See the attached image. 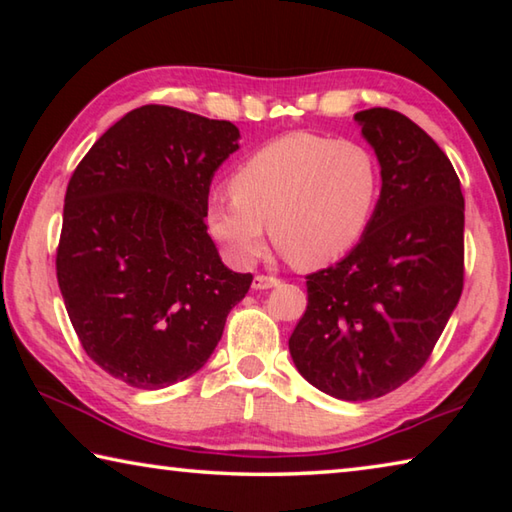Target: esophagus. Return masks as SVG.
Masks as SVG:
<instances>
[{
	"instance_id": "1",
	"label": "esophagus",
	"mask_w": 512,
	"mask_h": 512,
	"mask_svg": "<svg viewBox=\"0 0 512 512\" xmlns=\"http://www.w3.org/2000/svg\"><path fill=\"white\" fill-rule=\"evenodd\" d=\"M277 284H280V277H275V275H255V280H253V289H257V291H264V289H273V287H277Z\"/></svg>"
}]
</instances>
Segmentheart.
I'll use <instances>...</instances> for the list:
<instances>
[{
  "mask_svg": "<svg viewBox=\"0 0 512 512\" xmlns=\"http://www.w3.org/2000/svg\"><path fill=\"white\" fill-rule=\"evenodd\" d=\"M232 194L207 203V232L225 257L250 266L264 253L266 225L277 250L300 268L343 257L366 235L381 194L368 146L314 133L282 135L250 155Z\"/></svg>",
  "mask_w": 512,
  "mask_h": 512,
  "instance_id": "1",
  "label": "heart"
}]
</instances>
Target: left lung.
<instances>
[{
    "mask_svg": "<svg viewBox=\"0 0 512 512\" xmlns=\"http://www.w3.org/2000/svg\"><path fill=\"white\" fill-rule=\"evenodd\" d=\"M377 153L381 194L348 257L307 275L291 359L318 391L366 402L418 372L463 293L465 201L443 149L388 108L354 115Z\"/></svg>",
    "mask_w": 512,
    "mask_h": 512,
    "instance_id": "obj_1",
    "label": "left lung"
}]
</instances>
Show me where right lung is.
I'll list each match as a JSON object with an SVG mask.
<instances>
[{
	"label": "right lung",
	"mask_w": 512,
	"mask_h": 512,
	"mask_svg": "<svg viewBox=\"0 0 512 512\" xmlns=\"http://www.w3.org/2000/svg\"><path fill=\"white\" fill-rule=\"evenodd\" d=\"M239 128L171 106L110 126L69 178L56 277L83 350L158 391L205 366L250 273L221 262L205 210Z\"/></svg>",
	"instance_id": "right-lung-1"
}]
</instances>
